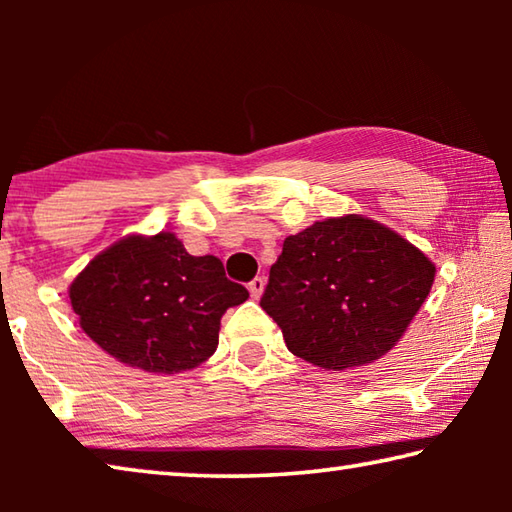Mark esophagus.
Here are the masks:
<instances>
[{
  "label": "esophagus",
  "mask_w": 512,
  "mask_h": 512,
  "mask_svg": "<svg viewBox=\"0 0 512 512\" xmlns=\"http://www.w3.org/2000/svg\"><path fill=\"white\" fill-rule=\"evenodd\" d=\"M264 284H266V280L262 275H257V277H253V280L248 282V291H250V296H253L255 300L262 296V291H264Z\"/></svg>",
  "instance_id": "34e87169"
}]
</instances>
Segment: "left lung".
I'll use <instances>...</instances> for the list:
<instances>
[{"label":"left lung","instance_id":"obj_1","mask_svg":"<svg viewBox=\"0 0 512 512\" xmlns=\"http://www.w3.org/2000/svg\"><path fill=\"white\" fill-rule=\"evenodd\" d=\"M436 266L386 225L348 214L284 239L259 305L289 352L345 370L379 359L427 300Z\"/></svg>","mask_w":512,"mask_h":512}]
</instances>
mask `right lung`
I'll return each instance as SVG.
<instances>
[{"label": "right lung", "mask_w": 512, "mask_h": 512, "mask_svg": "<svg viewBox=\"0 0 512 512\" xmlns=\"http://www.w3.org/2000/svg\"><path fill=\"white\" fill-rule=\"evenodd\" d=\"M246 298L219 257L189 255L171 232L117 241L69 287L83 332L99 348L162 375L212 357L221 316Z\"/></svg>", "instance_id": "1"}]
</instances>
